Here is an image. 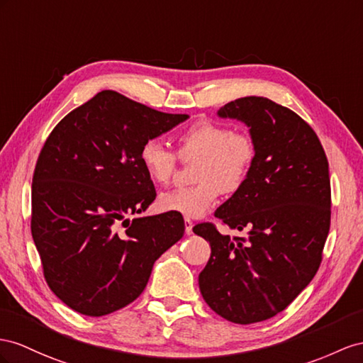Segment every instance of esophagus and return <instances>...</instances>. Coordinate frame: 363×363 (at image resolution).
<instances>
[{
	"label": "esophagus",
	"instance_id": "obj_1",
	"mask_svg": "<svg viewBox=\"0 0 363 363\" xmlns=\"http://www.w3.org/2000/svg\"><path fill=\"white\" fill-rule=\"evenodd\" d=\"M184 224H185V233L191 235L193 233V220L190 218H184Z\"/></svg>",
	"mask_w": 363,
	"mask_h": 363
}]
</instances>
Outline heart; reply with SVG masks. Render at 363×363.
<instances>
[{
  "mask_svg": "<svg viewBox=\"0 0 363 363\" xmlns=\"http://www.w3.org/2000/svg\"><path fill=\"white\" fill-rule=\"evenodd\" d=\"M182 162H194L190 187H179L162 193L157 203L161 210L198 218L216 203L218 194L236 193L253 170L256 147L253 139L233 128L199 121L185 128L178 138V155L160 139H147L139 150L148 179L167 184Z\"/></svg>",
  "mask_w": 363,
  "mask_h": 363,
  "instance_id": "1",
  "label": "heart"
}]
</instances>
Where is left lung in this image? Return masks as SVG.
Here are the masks:
<instances>
[{
    "mask_svg": "<svg viewBox=\"0 0 363 363\" xmlns=\"http://www.w3.org/2000/svg\"><path fill=\"white\" fill-rule=\"evenodd\" d=\"M220 118L250 127L256 161L248 179L193 231L210 242L199 274L210 308L230 322H262L284 311L311 282L322 262L331 220L328 160L308 123L274 101L245 96L220 107Z\"/></svg>",
    "mask_w": 363,
    "mask_h": 363,
    "instance_id": "obj_1",
    "label": "left lung"
}]
</instances>
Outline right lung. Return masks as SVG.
Listing matches in <instances>:
<instances>
[{
	"label": "right lung",
	"instance_id": "add662e5",
	"mask_svg": "<svg viewBox=\"0 0 363 363\" xmlns=\"http://www.w3.org/2000/svg\"><path fill=\"white\" fill-rule=\"evenodd\" d=\"M189 115H172L102 90L72 110L41 148L32 181L33 242L60 299L99 318L144 291L153 264L184 236L181 213L125 216L156 199L139 150Z\"/></svg>",
	"mask_w": 363,
	"mask_h": 363
}]
</instances>
